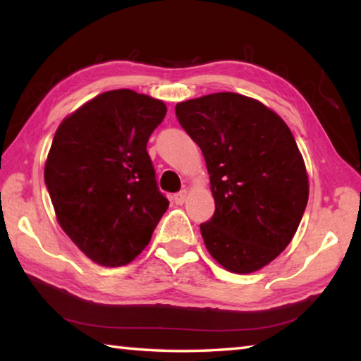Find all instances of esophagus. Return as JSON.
I'll return each mask as SVG.
<instances>
[{"label": "esophagus", "mask_w": 361, "mask_h": 361, "mask_svg": "<svg viewBox=\"0 0 361 361\" xmlns=\"http://www.w3.org/2000/svg\"><path fill=\"white\" fill-rule=\"evenodd\" d=\"M186 197H188V191H186V189H181L180 192H176V194L173 195V200H175V204L181 205V204H185Z\"/></svg>", "instance_id": "34e87169"}]
</instances>
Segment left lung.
<instances>
[{
    "label": "left lung",
    "instance_id": "left-lung-1",
    "mask_svg": "<svg viewBox=\"0 0 361 361\" xmlns=\"http://www.w3.org/2000/svg\"><path fill=\"white\" fill-rule=\"evenodd\" d=\"M175 113L210 175L215 213L200 224L207 250L231 272L258 271L288 247L307 205L295 137L267 106L234 92L178 103Z\"/></svg>",
    "mask_w": 361,
    "mask_h": 361
}]
</instances>
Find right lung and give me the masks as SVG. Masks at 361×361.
<instances>
[{"instance_id": "obj_1", "label": "right lung", "mask_w": 361, "mask_h": 361, "mask_svg": "<svg viewBox=\"0 0 361 361\" xmlns=\"http://www.w3.org/2000/svg\"><path fill=\"white\" fill-rule=\"evenodd\" d=\"M166 113L161 100L109 90L68 116L54 135L44 181L59 224L102 266L135 259L169 209L146 151Z\"/></svg>"}]
</instances>
